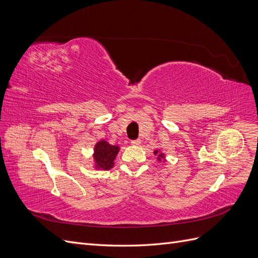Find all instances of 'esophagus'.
<instances>
[{
  "mask_svg": "<svg viewBox=\"0 0 258 258\" xmlns=\"http://www.w3.org/2000/svg\"><path fill=\"white\" fill-rule=\"evenodd\" d=\"M140 143H141V141H140L139 139H138V140H132V141H131V144H132V145H139Z\"/></svg>",
  "mask_w": 258,
  "mask_h": 258,
  "instance_id": "1",
  "label": "esophagus"
}]
</instances>
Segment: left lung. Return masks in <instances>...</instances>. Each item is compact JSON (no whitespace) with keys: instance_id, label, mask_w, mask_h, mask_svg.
Instances as JSON below:
<instances>
[{"instance_id":"obj_1","label":"left lung","mask_w":258,"mask_h":258,"mask_svg":"<svg viewBox=\"0 0 258 258\" xmlns=\"http://www.w3.org/2000/svg\"><path fill=\"white\" fill-rule=\"evenodd\" d=\"M154 154H155V155H157V154H158V151H155V152H154ZM161 158H163V154H158V160L160 161V160H161Z\"/></svg>"}]
</instances>
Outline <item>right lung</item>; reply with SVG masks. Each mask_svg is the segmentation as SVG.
Instances as JSON below:
<instances>
[{
    "instance_id": "obj_1",
    "label": "right lung",
    "mask_w": 258,
    "mask_h": 258,
    "mask_svg": "<svg viewBox=\"0 0 258 258\" xmlns=\"http://www.w3.org/2000/svg\"><path fill=\"white\" fill-rule=\"evenodd\" d=\"M118 152V146L108 144L106 141L98 142L95 146V154H93L96 168L101 170H110L113 168L114 159Z\"/></svg>"
}]
</instances>
